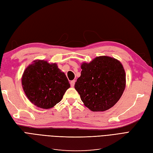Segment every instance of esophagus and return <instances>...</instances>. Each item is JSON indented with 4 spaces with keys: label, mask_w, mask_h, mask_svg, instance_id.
Returning <instances> with one entry per match:
<instances>
[{
    "label": "esophagus",
    "mask_w": 153,
    "mask_h": 153,
    "mask_svg": "<svg viewBox=\"0 0 153 153\" xmlns=\"http://www.w3.org/2000/svg\"><path fill=\"white\" fill-rule=\"evenodd\" d=\"M75 80H72V81H71L70 84H71V87H74V85H75Z\"/></svg>",
    "instance_id": "esophagus-1"
}]
</instances>
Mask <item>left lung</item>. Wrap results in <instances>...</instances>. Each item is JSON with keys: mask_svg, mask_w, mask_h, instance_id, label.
<instances>
[{"mask_svg": "<svg viewBox=\"0 0 153 153\" xmlns=\"http://www.w3.org/2000/svg\"><path fill=\"white\" fill-rule=\"evenodd\" d=\"M81 69L75 88L86 107L103 112L117 103L126 87V73L121 62L104 55L82 62Z\"/></svg>", "mask_w": 153, "mask_h": 153, "instance_id": "left-lung-1", "label": "left lung"}]
</instances>
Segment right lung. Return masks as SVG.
Returning a JSON list of instances; mask_svg holds the SVG:
<instances>
[{
  "label": "right lung",
  "instance_id": "add662e5",
  "mask_svg": "<svg viewBox=\"0 0 153 153\" xmlns=\"http://www.w3.org/2000/svg\"><path fill=\"white\" fill-rule=\"evenodd\" d=\"M22 85L27 98L39 108L49 109L61 101L70 87L65 73L56 63L35 60L26 68Z\"/></svg>",
  "mask_w": 153,
  "mask_h": 153
}]
</instances>
